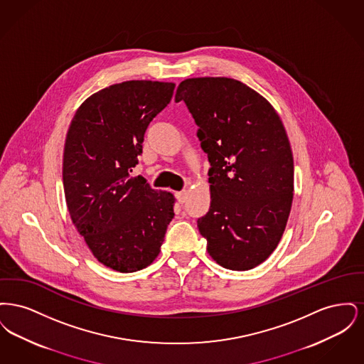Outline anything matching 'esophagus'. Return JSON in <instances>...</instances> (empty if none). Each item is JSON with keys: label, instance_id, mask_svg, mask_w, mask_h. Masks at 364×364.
<instances>
[{"label": "esophagus", "instance_id": "esophagus-1", "mask_svg": "<svg viewBox=\"0 0 364 364\" xmlns=\"http://www.w3.org/2000/svg\"><path fill=\"white\" fill-rule=\"evenodd\" d=\"M176 196H177V200L180 203H184L186 199H187V191L183 190L180 191V192H176Z\"/></svg>", "mask_w": 364, "mask_h": 364}]
</instances>
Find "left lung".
<instances>
[{"label":"left lung","mask_w":364,"mask_h":364,"mask_svg":"<svg viewBox=\"0 0 364 364\" xmlns=\"http://www.w3.org/2000/svg\"><path fill=\"white\" fill-rule=\"evenodd\" d=\"M208 154L211 202L198 220L208 255L250 270L277 248L294 200V156L276 109L230 77H191L176 91Z\"/></svg>","instance_id":"8db88e82"}]
</instances>
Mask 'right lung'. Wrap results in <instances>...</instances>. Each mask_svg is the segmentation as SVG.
I'll list each match as a JSON object with an SVG mask.
<instances>
[{
    "instance_id": "1",
    "label": "right lung",
    "mask_w": 364,
    "mask_h": 364,
    "mask_svg": "<svg viewBox=\"0 0 364 364\" xmlns=\"http://www.w3.org/2000/svg\"><path fill=\"white\" fill-rule=\"evenodd\" d=\"M174 83L128 80L90 95L70 122L63 183L70 220L90 251L120 273L151 264L176 199L132 176L149 124L172 100Z\"/></svg>"
}]
</instances>
